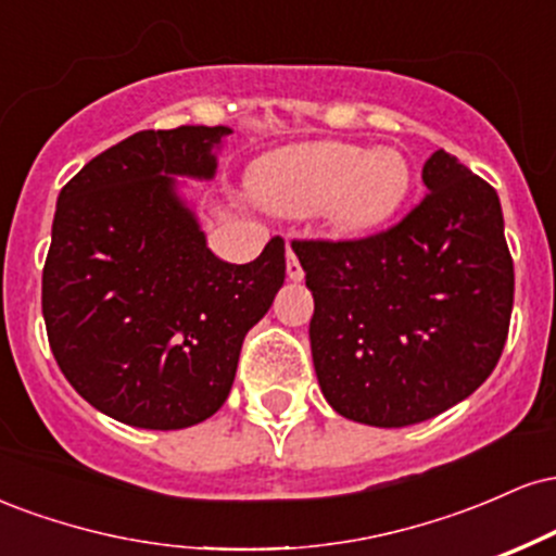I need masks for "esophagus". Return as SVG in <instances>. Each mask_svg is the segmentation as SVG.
Returning <instances> with one entry per match:
<instances>
[{
    "instance_id": "obj_1",
    "label": "esophagus",
    "mask_w": 556,
    "mask_h": 556,
    "mask_svg": "<svg viewBox=\"0 0 556 556\" xmlns=\"http://www.w3.org/2000/svg\"><path fill=\"white\" fill-rule=\"evenodd\" d=\"M287 277H290L292 282H300V279L305 277L303 266H300V261H298L295 251H292V248H287Z\"/></svg>"
}]
</instances>
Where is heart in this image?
I'll use <instances>...</instances> for the list:
<instances>
[{
  "label": "heart",
  "mask_w": 556,
  "mask_h": 556,
  "mask_svg": "<svg viewBox=\"0 0 556 556\" xmlns=\"http://www.w3.org/2000/svg\"><path fill=\"white\" fill-rule=\"evenodd\" d=\"M413 172L392 146L361 149L340 140L287 146L253 172V188L279 214L321 208L334 229L348 235L387 225L410 193Z\"/></svg>",
  "instance_id": "b5f03b06"
}]
</instances>
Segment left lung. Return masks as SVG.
<instances>
[{
    "label": "left lung",
    "mask_w": 556,
    "mask_h": 556,
    "mask_svg": "<svg viewBox=\"0 0 556 556\" xmlns=\"http://www.w3.org/2000/svg\"><path fill=\"white\" fill-rule=\"evenodd\" d=\"M429 193L361 240H298L314 292L311 353L324 397L381 429L429 420L500 361L515 269L500 195L457 156L424 164Z\"/></svg>",
    "instance_id": "obj_1"
}]
</instances>
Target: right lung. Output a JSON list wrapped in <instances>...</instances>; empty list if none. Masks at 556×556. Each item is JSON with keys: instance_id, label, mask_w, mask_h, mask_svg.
Instances as JSON below:
<instances>
[{"instance_id": "obj_1", "label": "right lung", "mask_w": 556, "mask_h": 556, "mask_svg": "<svg viewBox=\"0 0 556 556\" xmlns=\"http://www.w3.org/2000/svg\"><path fill=\"white\" fill-rule=\"evenodd\" d=\"M229 127L140 130L62 188L41 279L49 344L96 410L138 429H188L232 389L242 340L285 282V240L251 264L206 245L175 177H214Z\"/></svg>"}]
</instances>
